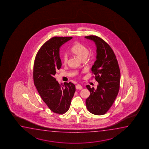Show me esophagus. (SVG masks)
Instances as JSON below:
<instances>
[{
    "instance_id": "esophagus-1",
    "label": "esophagus",
    "mask_w": 149,
    "mask_h": 149,
    "mask_svg": "<svg viewBox=\"0 0 149 149\" xmlns=\"http://www.w3.org/2000/svg\"><path fill=\"white\" fill-rule=\"evenodd\" d=\"M76 88L77 90H82V86L80 84H77L76 86Z\"/></svg>"
}]
</instances>
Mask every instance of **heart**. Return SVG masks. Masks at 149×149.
<instances>
[{"label":"heart","instance_id":"obj_1","mask_svg":"<svg viewBox=\"0 0 149 149\" xmlns=\"http://www.w3.org/2000/svg\"><path fill=\"white\" fill-rule=\"evenodd\" d=\"M71 50L72 53L81 60L86 59L88 57L90 52L86 46L79 43L75 44L72 47ZM68 60V55L66 54H64L63 56V64H66L67 63Z\"/></svg>","mask_w":149,"mask_h":149}]
</instances>
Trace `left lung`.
<instances>
[{
	"label": "left lung",
	"mask_w": 149,
	"mask_h": 149,
	"mask_svg": "<svg viewBox=\"0 0 149 149\" xmlns=\"http://www.w3.org/2000/svg\"><path fill=\"white\" fill-rule=\"evenodd\" d=\"M85 38L94 41L97 47L96 61L92 71L98 82L96 89L86 86L91 94L86 100V106L93 114L103 115L112 106L118 94L120 70L114 52L105 41L95 36Z\"/></svg>",
	"instance_id": "1"
}]
</instances>
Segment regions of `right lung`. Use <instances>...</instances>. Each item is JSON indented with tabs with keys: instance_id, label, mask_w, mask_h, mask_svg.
<instances>
[{
	"instance_id": "right-lung-1",
	"label": "right lung",
	"mask_w": 149,
	"mask_h": 149,
	"mask_svg": "<svg viewBox=\"0 0 149 149\" xmlns=\"http://www.w3.org/2000/svg\"><path fill=\"white\" fill-rule=\"evenodd\" d=\"M71 39L72 37L52 38L41 47L34 62L35 86L49 109L58 114H63L69 110L75 92V86L73 83L60 84L54 77L61 67L60 47Z\"/></svg>"
}]
</instances>
